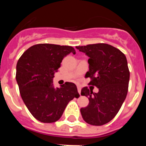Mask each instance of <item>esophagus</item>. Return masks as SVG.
<instances>
[{"instance_id":"1","label":"esophagus","mask_w":146,"mask_h":146,"mask_svg":"<svg viewBox=\"0 0 146 146\" xmlns=\"http://www.w3.org/2000/svg\"><path fill=\"white\" fill-rule=\"evenodd\" d=\"M77 91H78L79 94H80V93H81V88H80V86H77Z\"/></svg>"}]
</instances>
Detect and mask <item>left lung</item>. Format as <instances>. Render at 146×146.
<instances>
[{
    "instance_id": "1",
    "label": "left lung",
    "mask_w": 146,
    "mask_h": 146,
    "mask_svg": "<svg viewBox=\"0 0 146 146\" xmlns=\"http://www.w3.org/2000/svg\"><path fill=\"white\" fill-rule=\"evenodd\" d=\"M89 57V71L86 77L89 85L96 86L99 92L94 93L84 87L81 95L88 97L89 104L81 108L80 113L86 123L102 126L117 115L127 95L129 70L127 60L121 50L104 43L76 47Z\"/></svg>"
}]
</instances>
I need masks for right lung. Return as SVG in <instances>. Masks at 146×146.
<instances>
[{
	"label": "right lung",
	"instance_id": "obj_1",
	"mask_svg": "<svg viewBox=\"0 0 146 146\" xmlns=\"http://www.w3.org/2000/svg\"><path fill=\"white\" fill-rule=\"evenodd\" d=\"M70 52L71 46L52 44H35L25 51L17 64L16 80L23 102L32 115L43 123L60 119L67 104L80 96L73 82H65L55 88L54 74Z\"/></svg>",
	"mask_w": 146,
	"mask_h": 146
}]
</instances>
